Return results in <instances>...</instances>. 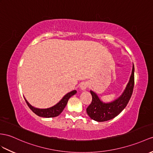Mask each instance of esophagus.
<instances>
[{"label":"esophagus","mask_w":153,"mask_h":153,"mask_svg":"<svg viewBox=\"0 0 153 153\" xmlns=\"http://www.w3.org/2000/svg\"><path fill=\"white\" fill-rule=\"evenodd\" d=\"M88 83L87 82H82L80 84V88L81 90L84 91L88 88Z\"/></svg>","instance_id":"34e87169"}]
</instances>
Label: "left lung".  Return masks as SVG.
<instances>
[{
  "label": "left lung",
  "mask_w": 153,
  "mask_h": 153,
  "mask_svg": "<svg viewBox=\"0 0 153 153\" xmlns=\"http://www.w3.org/2000/svg\"><path fill=\"white\" fill-rule=\"evenodd\" d=\"M134 85V66L133 65L132 74L128 84L120 97L114 101L105 103L100 100L95 92L90 91L92 101L88 106L86 111L89 117L96 121L103 122L116 117L124 110L131 97Z\"/></svg>",
  "instance_id": "left-lung-1"
}]
</instances>
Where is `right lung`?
Instances as JSON below:
<instances>
[{"instance_id": "add662e5", "label": "right lung", "mask_w": 153, "mask_h": 153, "mask_svg": "<svg viewBox=\"0 0 153 153\" xmlns=\"http://www.w3.org/2000/svg\"><path fill=\"white\" fill-rule=\"evenodd\" d=\"M76 93V90H73L72 91L68 93V94H67L60 101H59L58 103H57L56 105H54L53 107L48 108H46V109H39V108H37L33 107L32 105H30L25 98V99L26 102L27 104V105L30 108V109L33 113L36 114V115H38V116L43 117H54L58 116V115H59L62 112V111L64 110L65 106L67 105V103H68L69 98L71 96L75 94Z\"/></svg>"}]
</instances>
